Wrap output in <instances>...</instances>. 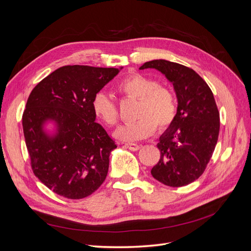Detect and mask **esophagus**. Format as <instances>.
<instances>
[{
    "label": "esophagus",
    "instance_id": "obj_1",
    "mask_svg": "<svg viewBox=\"0 0 251 251\" xmlns=\"http://www.w3.org/2000/svg\"><path fill=\"white\" fill-rule=\"evenodd\" d=\"M125 147L130 149L131 151H138L140 149V146H138V144H136V143H126Z\"/></svg>",
    "mask_w": 251,
    "mask_h": 251
}]
</instances>
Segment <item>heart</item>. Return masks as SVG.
<instances>
[{"label":"heart","mask_w":251,"mask_h":251,"mask_svg":"<svg viewBox=\"0 0 251 251\" xmlns=\"http://www.w3.org/2000/svg\"><path fill=\"white\" fill-rule=\"evenodd\" d=\"M116 89L123 96L138 100L135 112L138 119L119 126L114 133L118 139L136 141L148 138L156 127L159 131L168 127L176 116V96L170 88L159 85L155 78L140 73L131 74L120 80ZM92 110L104 125H116L118 109L108 94L97 92L92 100Z\"/></svg>","instance_id":"heart-1"}]
</instances>
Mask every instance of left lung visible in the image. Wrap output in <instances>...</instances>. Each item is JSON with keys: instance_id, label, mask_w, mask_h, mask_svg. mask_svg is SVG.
Returning a JSON list of instances; mask_svg holds the SVG:
<instances>
[{"instance_id": "left-lung-1", "label": "left lung", "mask_w": 251, "mask_h": 251, "mask_svg": "<svg viewBox=\"0 0 251 251\" xmlns=\"http://www.w3.org/2000/svg\"><path fill=\"white\" fill-rule=\"evenodd\" d=\"M161 72L173 83L178 107L175 119L159 137L160 159L151 171L161 183L179 187L192 183L206 169L220 131V115L210 88L193 69L165 59L140 68Z\"/></svg>"}]
</instances>
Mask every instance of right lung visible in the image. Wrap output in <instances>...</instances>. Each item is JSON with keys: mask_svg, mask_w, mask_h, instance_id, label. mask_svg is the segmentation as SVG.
<instances>
[{"mask_svg": "<svg viewBox=\"0 0 251 251\" xmlns=\"http://www.w3.org/2000/svg\"><path fill=\"white\" fill-rule=\"evenodd\" d=\"M123 69L65 66L40 81L23 114L35 176L55 194L82 199L100 187L116 143L95 123L94 95Z\"/></svg>", "mask_w": 251, "mask_h": 251, "instance_id": "obj_1", "label": "right lung"}]
</instances>
